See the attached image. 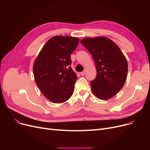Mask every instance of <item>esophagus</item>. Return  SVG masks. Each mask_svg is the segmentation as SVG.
<instances>
[{"label": "esophagus", "instance_id": "1", "mask_svg": "<svg viewBox=\"0 0 150 150\" xmlns=\"http://www.w3.org/2000/svg\"><path fill=\"white\" fill-rule=\"evenodd\" d=\"M86 73V69H84L83 72H81L80 74H81V76H84Z\"/></svg>", "mask_w": 150, "mask_h": 150}]
</instances>
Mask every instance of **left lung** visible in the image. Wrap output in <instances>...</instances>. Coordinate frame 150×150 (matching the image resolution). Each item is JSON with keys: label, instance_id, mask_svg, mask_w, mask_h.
I'll use <instances>...</instances> for the list:
<instances>
[{"label": "left lung", "instance_id": "left-lung-1", "mask_svg": "<svg viewBox=\"0 0 150 150\" xmlns=\"http://www.w3.org/2000/svg\"><path fill=\"white\" fill-rule=\"evenodd\" d=\"M81 43L91 54L97 71L91 82L93 93L105 100L115 96L127 78L128 62L120 47L106 37L86 38Z\"/></svg>", "mask_w": 150, "mask_h": 150}]
</instances>
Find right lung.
<instances>
[{"mask_svg":"<svg viewBox=\"0 0 150 150\" xmlns=\"http://www.w3.org/2000/svg\"><path fill=\"white\" fill-rule=\"evenodd\" d=\"M78 43V38L54 36L44 44L34 61L35 83L54 103L66 101L74 92L77 76L70 66L71 54Z\"/></svg>","mask_w":150,"mask_h":150,"instance_id":"1","label":"right lung"}]
</instances>
